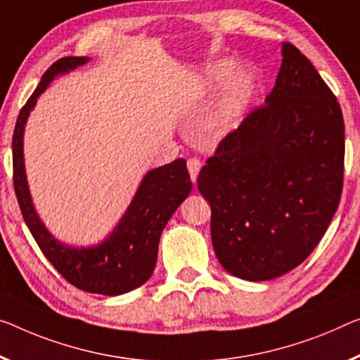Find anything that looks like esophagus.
Returning <instances> with one entry per match:
<instances>
[{"mask_svg": "<svg viewBox=\"0 0 360 360\" xmlns=\"http://www.w3.org/2000/svg\"><path fill=\"white\" fill-rule=\"evenodd\" d=\"M186 165H188V172H190V176H191V181L195 184V181L198 180L199 170H201V167H202V162L199 161L198 158H191V159H188Z\"/></svg>", "mask_w": 360, "mask_h": 360, "instance_id": "obj_1", "label": "esophagus"}]
</instances>
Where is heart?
<instances>
[{
    "mask_svg": "<svg viewBox=\"0 0 360 360\" xmlns=\"http://www.w3.org/2000/svg\"><path fill=\"white\" fill-rule=\"evenodd\" d=\"M236 63L230 58L217 59L207 64L199 75V88L202 95H212L230 79ZM257 91V77L252 69H240L226 84L209 117V130L215 136H225L238 129Z\"/></svg>",
    "mask_w": 360,
    "mask_h": 360,
    "instance_id": "heart-1",
    "label": "heart"
}]
</instances>
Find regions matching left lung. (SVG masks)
Returning <instances> with one entry per match:
<instances>
[{
	"label": "left lung",
	"mask_w": 360,
	"mask_h": 360,
	"mask_svg": "<svg viewBox=\"0 0 360 360\" xmlns=\"http://www.w3.org/2000/svg\"><path fill=\"white\" fill-rule=\"evenodd\" d=\"M265 104L220 143L198 176L226 272L265 281L297 267L338 209L345 122L333 93L296 46Z\"/></svg>",
	"instance_id": "8db88e82"
}]
</instances>
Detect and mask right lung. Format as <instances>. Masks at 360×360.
<instances>
[{
	"label": "right lung",
	"instance_id": "obj_1",
	"mask_svg": "<svg viewBox=\"0 0 360 360\" xmlns=\"http://www.w3.org/2000/svg\"><path fill=\"white\" fill-rule=\"evenodd\" d=\"M90 58H63L41 77L40 85L22 108L13 135L14 190L30 233L54 269L77 288L104 296L125 295L146 283L158 261L162 230L191 191L185 159L148 170L129 207L108 236L96 245L74 246L58 240L46 229L33 204L27 181L24 134L38 98L59 75L90 63Z\"/></svg>",
	"mask_w": 360,
	"mask_h": 360
}]
</instances>
